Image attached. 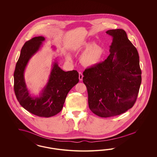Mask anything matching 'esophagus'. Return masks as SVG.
I'll list each match as a JSON object with an SVG mask.
<instances>
[{"label":"esophagus","instance_id":"esophagus-1","mask_svg":"<svg viewBox=\"0 0 157 157\" xmlns=\"http://www.w3.org/2000/svg\"><path fill=\"white\" fill-rule=\"evenodd\" d=\"M83 77V75L82 73L81 72H79V80H80V81H82Z\"/></svg>","mask_w":157,"mask_h":157}]
</instances>
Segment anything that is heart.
<instances>
[{"instance_id": "1", "label": "heart", "mask_w": 157, "mask_h": 157, "mask_svg": "<svg viewBox=\"0 0 157 157\" xmlns=\"http://www.w3.org/2000/svg\"><path fill=\"white\" fill-rule=\"evenodd\" d=\"M82 48L85 50L81 56V63L83 66H94L101 61L104 50L100 46L92 42H85L82 44Z\"/></svg>"}]
</instances>
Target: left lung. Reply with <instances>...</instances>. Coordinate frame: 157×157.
<instances>
[{
	"label": "left lung",
	"instance_id": "8db88e82",
	"mask_svg": "<svg viewBox=\"0 0 157 157\" xmlns=\"http://www.w3.org/2000/svg\"><path fill=\"white\" fill-rule=\"evenodd\" d=\"M106 33L113 37L109 55L83 73L89 108L101 117L117 116L131 109L142 82L138 51L126 32L117 29Z\"/></svg>",
	"mask_w": 157,
	"mask_h": 157
}]
</instances>
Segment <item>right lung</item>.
<instances>
[{
    "mask_svg": "<svg viewBox=\"0 0 157 157\" xmlns=\"http://www.w3.org/2000/svg\"><path fill=\"white\" fill-rule=\"evenodd\" d=\"M44 40V37L38 36L25 43L15 66L14 89L17 99L24 109L39 117H49L62 110L67 94L79 82V74L76 70L64 71L55 62L49 81L40 96L31 97L25 83L24 71L29 60Z\"/></svg>",
    "mask_w": 157,
    "mask_h": 157,
    "instance_id": "obj_1",
    "label": "right lung"
}]
</instances>
